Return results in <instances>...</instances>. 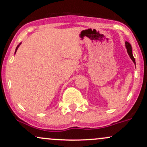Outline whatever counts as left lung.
I'll return each mask as SVG.
<instances>
[{
    "label": "left lung",
    "instance_id": "obj_1",
    "mask_svg": "<svg viewBox=\"0 0 147 147\" xmlns=\"http://www.w3.org/2000/svg\"><path fill=\"white\" fill-rule=\"evenodd\" d=\"M125 47L127 49V53L128 55H129V57H130V58L132 59V61H133V63H135L136 65V63H135V58H134L133 55H132V46H131L130 44L128 42H125Z\"/></svg>",
    "mask_w": 147,
    "mask_h": 147
}]
</instances>
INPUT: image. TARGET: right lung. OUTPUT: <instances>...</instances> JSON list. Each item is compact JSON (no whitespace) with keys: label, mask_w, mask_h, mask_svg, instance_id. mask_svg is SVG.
Segmentation results:
<instances>
[{"label":"right lung","mask_w":147,"mask_h":147,"mask_svg":"<svg viewBox=\"0 0 147 147\" xmlns=\"http://www.w3.org/2000/svg\"><path fill=\"white\" fill-rule=\"evenodd\" d=\"M20 44H21V43H20V44H19V45H18V46H17V48H16V49H15V53H16V51H17V50H18V47H19V46H20Z\"/></svg>","instance_id":"right-lung-1"}]
</instances>
